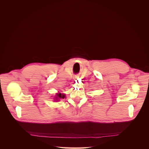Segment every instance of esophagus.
Here are the masks:
<instances>
[{"mask_svg": "<svg viewBox=\"0 0 149 149\" xmlns=\"http://www.w3.org/2000/svg\"><path fill=\"white\" fill-rule=\"evenodd\" d=\"M75 78H76V79H77V78H78V76H76V77H75Z\"/></svg>", "mask_w": 149, "mask_h": 149, "instance_id": "obj_1", "label": "esophagus"}]
</instances>
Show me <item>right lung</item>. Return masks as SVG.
<instances>
[{"label": "right lung", "mask_w": 149, "mask_h": 149, "mask_svg": "<svg viewBox=\"0 0 149 149\" xmlns=\"http://www.w3.org/2000/svg\"><path fill=\"white\" fill-rule=\"evenodd\" d=\"M65 95H61V93H58L57 94V97H58V98H65Z\"/></svg>", "instance_id": "obj_1"}]
</instances>
